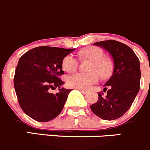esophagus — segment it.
Instances as JSON below:
<instances>
[{
	"mask_svg": "<svg viewBox=\"0 0 150 150\" xmlns=\"http://www.w3.org/2000/svg\"><path fill=\"white\" fill-rule=\"evenodd\" d=\"M79 90H80V91H81V93H83V94H86V93H88V91H87L83 90V89H79Z\"/></svg>",
	"mask_w": 150,
	"mask_h": 150,
	"instance_id": "esophagus-1",
	"label": "esophagus"
}]
</instances>
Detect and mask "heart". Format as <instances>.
<instances>
[{"label": "heart", "instance_id": "heart-1", "mask_svg": "<svg viewBox=\"0 0 150 150\" xmlns=\"http://www.w3.org/2000/svg\"><path fill=\"white\" fill-rule=\"evenodd\" d=\"M78 57L81 61L88 60L89 73H76L67 78L69 86L79 89H87L91 85L97 82L99 77L102 80L107 79L111 76L113 71V62L109 57H104V51L96 46H88L78 52ZM78 61L72 56L67 55L63 59L62 67L69 73L75 72L78 68ZM98 74L97 75V74Z\"/></svg>", "mask_w": 150, "mask_h": 150}]
</instances>
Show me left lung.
Instances as JSON below:
<instances>
[{"label":"left lung","mask_w":150,"mask_h":150,"mask_svg":"<svg viewBox=\"0 0 150 150\" xmlns=\"http://www.w3.org/2000/svg\"><path fill=\"white\" fill-rule=\"evenodd\" d=\"M102 47L112 56V75L104 85L107 95L98 93L99 99L91 105L92 112L100 118L113 120L123 115L131 107L140 88L141 70L138 57L129 46L116 40L93 43Z\"/></svg>","instance_id":"left-lung-1"}]
</instances>
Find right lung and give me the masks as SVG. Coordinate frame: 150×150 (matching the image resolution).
<instances>
[{
    "instance_id": "obj_1",
    "label": "right lung",
    "mask_w": 150,
    "mask_h": 150,
    "mask_svg": "<svg viewBox=\"0 0 150 150\" xmlns=\"http://www.w3.org/2000/svg\"><path fill=\"white\" fill-rule=\"evenodd\" d=\"M75 48L39 46L22 56L15 71L13 84L19 105L25 114L39 122L53 120L60 114L71 89L59 77L64 74L62 60ZM58 87L54 95L50 89Z\"/></svg>"
}]
</instances>
